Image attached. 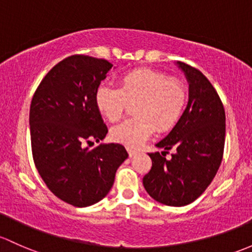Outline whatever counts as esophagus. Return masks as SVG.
Listing matches in <instances>:
<instances>
[{
  "label": "esophagus",
  "instance_id": "34e87169",
  "mask_svg": "<svg viewBox=\"0 0 252 252\" xmlns=\"http://www.w3.org/2000/svg\"><path fill=\"white\" fill-rule=\"evenodd\" d=\"M136 153H137L136 150H133V148H128V155H129V157H134V156L136 155Z\"/></svg>",
  "mask_w": 252,
  "mask_h": 252
}]
</instances>
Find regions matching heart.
Masks as SVG:
<instances>
[{
  "instance_id": "heart-1",
  "label": "heart",
  "mask_w": 252,
  "mask_h": 252,
  "mask_svg": "<svg viewBox=\"0 0 252 252\" xmlns=\"http://www.w3.org/2000/svg\"><path fill=\"white\" fill-rule=\"evenodd\" d=\"M189 89L165 72L139 68L121 77L119 88L100 84L94 101L100 115L108 122H117L128 104L133 107L134 118L122 122L111 129L113 141L136 148L146 142L156 130H173L184 116L189 104Z\"/></svg>"
}]
</instances>
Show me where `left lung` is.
I'll use <instances>...</instances> for the list:
<instances>
[{
	"label": "left lung",
	"mask_w": 252,
	"mask_h": 252,
	"mask_svg": "<svg viewBox=\"0 0 252 252\" xmlns=\"http://www.w3.org/2000/svg\"><path fill=\"white\" fill-rule=\"evenodd\" d=\"M189 82V100L170 134L157 144L163 152L148 153L152 168L142 179L155 200L184 206L203 194L223 158L226 113L216 89L193 66L179 62ZM173 149L170 160L165 156Z\"/></svg>",
	"instance_id": "obj_1"
}]
</instances>
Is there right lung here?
Listing matches in <instances>:
<instances>
[{
	"label": "right lung",
	"instance_id": "right-lung-1",
	"mask_svg": "<svg viewBox=\"0 0 252 252\" xmlns=\"http://www.w3.org/2000/svg\"><path fill=\"white\" fill-rule=\"evenodd\" d=\"M112 63L88 55L65 58L44 76L30 106L32 158L47 187L78 208L100 202L110 192L124 146L101 144L107 126L94 101Z\"/></svg>",
	"mask_w": 252,
	"mask_h": 252
}]
</instances>
